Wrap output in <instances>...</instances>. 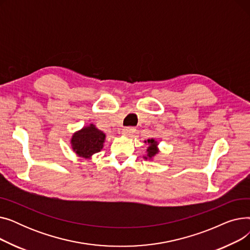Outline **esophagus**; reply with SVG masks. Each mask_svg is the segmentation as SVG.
Masks as SVG:
<instances>
[{
  "label": "esophagus",
  "instance_id": "obj_1",
  "mask_svg": "<svg viewBox=\"0 0 250 250\" xmlns=\"http://www.w3.org/2000/svg\"><path fill=\"white\" fill-rule=\"evenodd\" d=\"M136 132V128L133 126H125L123 129V135H125V137H132Z\"/></svg>",
  "mask_w": 250,
  "mask_h": 250
}]
</instances>
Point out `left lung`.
Listing matches in <instances>:
<instances>
[{
    "mask_svg": "<svg viewBox=\"0 0 250 250\" xmlns=\"http://www.w3.org/2000/svg\"><path fill=\"white\" fill-rule=\"evenodd\" d=\"M148 143L150 144V147L148 148L147 152H148V157L149 158H152V157H154L157 153H158V150H157L156 148V145H157V142L153 139L151 140H148Z\"/></svg>",
    "mask_w": 250,
    "mask_h": 250,
    "instance_id": "obj_1",
    "label": "left lung"
}]
</instances>
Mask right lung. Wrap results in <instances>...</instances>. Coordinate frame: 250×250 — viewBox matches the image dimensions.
I'll return each mask as SVG.
<instances>
[{"instance_id": "add662e5", "label": "right lung", "mask_w": 250, "mask_h": 250, "mask_svg": "<svg viewBox=\"0 0 250 250\" xmlns=\"http://www.w3.org/2000/svg\"><path fill=\"white\" fill-rule=\"evenodd\" d=\"M104 139L105 135L103 132L91 125L76 133L71 142L73 150L79 156L90 158L92 155L98 153L102 149Z\"/></svg>"}]
</instances>
